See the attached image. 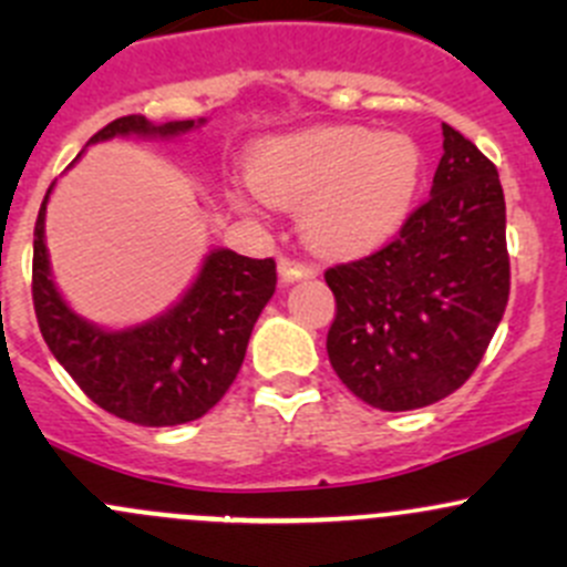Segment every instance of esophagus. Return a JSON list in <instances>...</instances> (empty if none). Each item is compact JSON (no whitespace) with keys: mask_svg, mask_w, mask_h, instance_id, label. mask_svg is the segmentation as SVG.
I'll return each instance as SVG.
<instances>
[{"mask_svg":"<svg viewBox=\"0 0 567 567\" xmlns=\"http://www.w3.org/2000/svg\"><path fill=\"white\" fill-rule=\"evenodd\" d=\"M279 277H282V282H299V279L318 277V266L296 260V257H279Z\"/></svg>","mask_w":567,"mask_h":567,"instance_id":"34e87169","label":"esophagus"}]
</instances>
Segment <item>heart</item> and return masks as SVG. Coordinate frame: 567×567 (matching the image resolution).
Segmentation results:
<instances>
[{
  "label": "heart",
  "mask_w": 567,
  "mask_h": 567,
  "mask_svg": "<svg viewBox=\"0 0 567 567\" xmlns=\"http://www.w3.org/2000/svg\"><path fill=\"white\" fill-rule=\"evenodd\" d=\"M249 183L266 203L301 210L307 238L323 251L379 247L405 219L420 183V151L392 131L326 125L262 147Z\"/></svg>",
  "instance_id": "1"
}]
</instances>
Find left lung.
<instances>
[{
	"instance_id": "left-lung-1",
	"label": "left lung",
	"mask_w": 567,
	"mask_h": 567,
	"mask_svg": "<svg viewBox=\"0 0 567 567\" xmlns=\"http://www.w3.org/2000/svg\"><path fill=\"white\" fill-rule=\"evenodd\" d=\"M442 134L431 197L390 244L323 274L337 299L331 368L381 411L422 409L466 384L511 296L499 173L453 125Z\"/></svg>"
}]
</instances>
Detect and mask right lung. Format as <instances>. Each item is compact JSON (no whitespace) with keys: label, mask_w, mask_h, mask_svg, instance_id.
I'll return each instance as SVG.
<instances>
[{"label":"right lung","mask_w":567,"mask_h":567,"mask_svg":"<svg viewBox=\"0 0 567 567\" xmlns=\"http://www.w3.org/2000/svg\"><path fill=\"white\" fill-rule=\"evenodd\" d=\"M203 123L153 125L142 114H128L90 142L128 134L177 136ZM51 186L40 205L32 251V301L49 351L95 405L120 420L147 427L199 420L241 370L255 320L277 290L274 257L251 260L233 249H214L173 310L134 329H99L65 305L51 279L43 241Z\"/></svg>","instance_id":"1"}]
</instances>
